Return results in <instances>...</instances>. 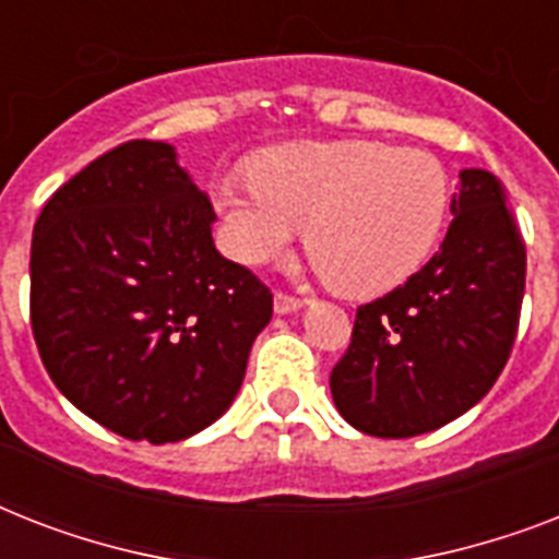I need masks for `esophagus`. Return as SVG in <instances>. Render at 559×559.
Returning <instances> with one entry per match:
<instances>
[{"label":"esophagus","mask_w":559,"mask_h":559,"mask_svg":"<svg viewBox=\"0 0 559 559\" xmlns=\"http://www.w3.org/2000/svg\"><path fill=\"white\" fill-rule=\"evenodd\" d=\"M305 307V298L298 296H289V293H275V313L278 316H287V313H296Z\"/></svg>","instance_id":"obj_1"}]
</instances>
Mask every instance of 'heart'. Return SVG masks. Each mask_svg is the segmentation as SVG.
<instances>
[{
    "instance_id": "b5f03b06",
    "label": "heart",
    "mask_w": 559,
    "mask_h": 559,
    "mask_svg": "<svg viewBox=\"0 0 559 559\" xmlns=\"http://www.w3.org/2000/svg\"><path fill=\"white\" fill-rule=\"evenodd\" d=\"M226 179L214 205L228 254L278 261L307 226V254L333 289L373 298L408 281L441 240L450 177L435 156L371 139L293 142Z\"/></svg>"
}]
</instances>
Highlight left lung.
Instances as JSON below:
<instances>
[{
  "label": "left lung",
  "mask_w": 559,
  "mask_h": 559,
  "mask_svg": "<svg viewBox=\"0 0 559 559\" xmlns=\"http://www.w3.org/2000/svg\"><path fill=\"white\" fill-rule=\"evenodd\" d=\"M450 231L406 284L362 305L331 371L340 415L373 438L432 432L473 408L511 357L525 296V243L502 182L459 174Z\"/></svg>",
  "instance_id": "1"
}]
</instances>
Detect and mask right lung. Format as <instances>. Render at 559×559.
<instances>
[{"instance_id":"1","label":"right lung","mask_w":559,"mask_h":559,"mask_svg":"<svg viewBox=\"0 0 559 559\" xmlns=\"http://www.w3.org/2000/svg\"><path fill=\"white\" fill-rule=\"evenodd\" d=\"M209 197L165 142L118 144L43 205L31 331L48 377L130 441H186L243 382L272 293L214 246Z\"/></svg>"}]
</instances>
